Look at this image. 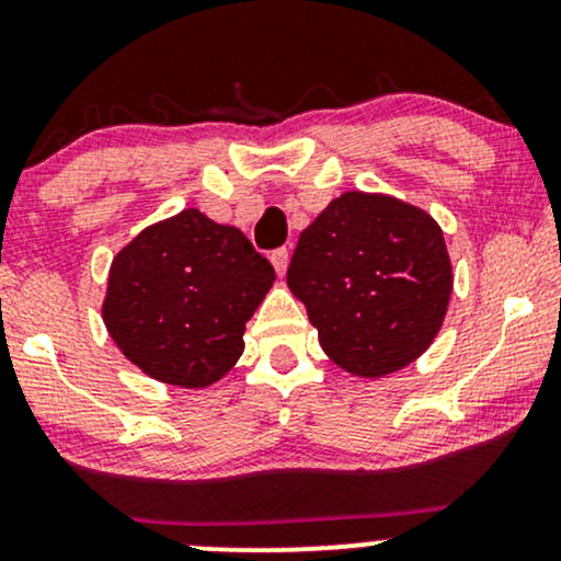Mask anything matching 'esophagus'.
Returning a JSON list of instances; mask_svg holds the SVG:
<instances>
[{"mask_svg":"<svg viewBox=\"0 0 561 561\" xmlns=\"http://www.w3.org/2000/svg\"><path fill=\"white\" fill-rule=\"evenodd\" d=\"M268 259H272L274 268H276V274H279V276H285V272H287V263H289V253H287V248H279V250H274V253L268 255Z\"/></svg>","mask_w":561,"mask_h":561,"instance_id":"1","label":"esophagus"}]
</instances>
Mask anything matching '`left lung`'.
Segmentation results:
<instances>
[{"label": "left lung", "instance_id": "8db88e82", "mask_svg": "<svg viewBox=\"0 0 561 561\" xmlns=\"http://www.w3.org/2000/svg\"><path fill=\"white\" fill-rule=\"evenodd\" d=\"M287 287L347 375L379 379L422 356L446 319L454 272L427 210L343 192L300 231Z\"/></svg>", "mask_w": 561, "mask_h": 561}]
</instances>
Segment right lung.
<instances>
[{"label": "right lung", "instance_id": "obj_1", "mask_svg": "<svg viewBox=\"0 0 561 561\" xmlns=\"http://www.w3.org/2000/svg\"><path fill=\"white\" fill-rule=\"evenodd\" d=\"M274 279L240 229L184 208L115 253L102 321L147 377L203 390L240 362L244 324Z\"/></svg>", "mask_w": 561, "mask_h": 561}]
</instances>
